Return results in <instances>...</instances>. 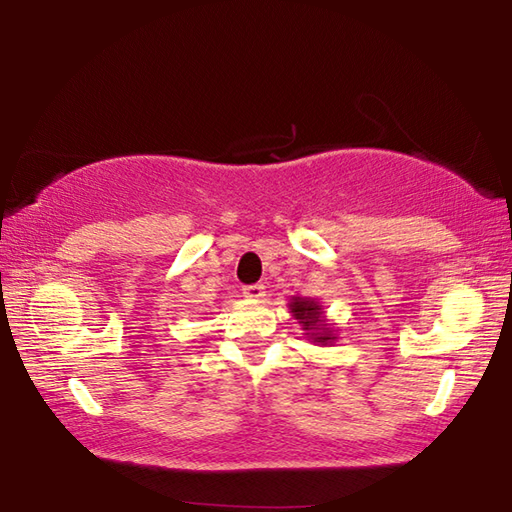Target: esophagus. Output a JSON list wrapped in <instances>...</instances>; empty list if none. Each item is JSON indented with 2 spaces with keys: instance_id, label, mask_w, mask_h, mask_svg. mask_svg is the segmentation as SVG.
Listing matches in <instances>:
<instances>
[{
  "instance_id": "esophagus-1",
  "label": "esophagus",
  "mask_w": 512,
  "mask_h": 512,
  "mask_svg": "<svg viewBox=\"0 0 512 512\" xmlns=\"http://www.w3.org/2000/svg\"><path fill=\"white\" fill-rule=\"evenodd\" d=\"M264 284L257 282V284H246L244 287V296L246 298H262L264 296Z\"/></svg>"
}]
</instances>
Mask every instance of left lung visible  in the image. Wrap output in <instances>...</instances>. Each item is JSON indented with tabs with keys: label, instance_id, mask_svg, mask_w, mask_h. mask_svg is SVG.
Returning a JSON list of instances; mask_svg holds the SVG:
<instances>
[{
	"label": "left lung",
	"instance_id": "1",
	"mask_svg": "<svg viewBox=\"0 0 512 512\" xmlns=\"http://www.w3.org/2000/svg\"><path fill=\"white\" fill-rule=\"evenodd\" d=\"M291 311L293 316L298 318V323L302 325V329H307V334H311V339L318 341L320 345H327L329 341H334L336 336H332V329H329L323 318H320V305L314 300H302L298 298L296 302H291Z\"/></svg>",
	"mask_w": 512,
	"mask_h": 512
}]
</instances>
